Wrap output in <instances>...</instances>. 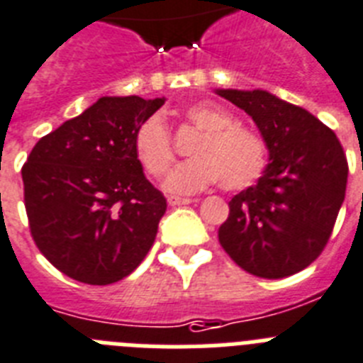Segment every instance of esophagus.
<instances>
[{"label":"esophagus","mask_w":363,"mask_h":363,"mask_svg":"<svg viewBox=\"0 0 363 363\" xmlns=\"http://www.w3.org/2000/svg\"><path fill=\"white\" fill-rule=\"evenodd\" d=\"M191 201L190 197H179V196H167V203L169 206H179V205H190Z\"/></svg>","instance_id":"34e87169"}]
</instances>
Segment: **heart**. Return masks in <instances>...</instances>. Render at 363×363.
<instances>
[{
	"label": "heart",
	"mask_w": 363,
	"mask_h": 363,
	"mask_svg": "<svg viewBox=\"0 0 363 363\" xmlns=\"http://www.w3.org/2000/svg\"><path fill=\"white\" fill-rule=\"evenodd\" d=\"M184 120L203 135L191 147V160L167 175L164 188L169 194H196L221 181L228 191L245 190L266 169V144L245 127L236 125L223 106L201 101L182 112ZM135 157L149 177L160 179L175 160V145L166 121L149 116L133 136Z\"/></svg>",
	"instance_id": "b5f03b06"
}]
</instances>
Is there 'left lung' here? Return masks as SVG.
I'll return each instance as SVG.
<instances>
[{"instance_id": "left-lung-1", "label": "left lung", "mask_w": 363, "mask_h": 363, "mask_svg": "<svg viewBox=\"0 0 363 363\" xmlns=\"http://www.w3.org/2000/svg\"><path fill=\"white\" fill-rule=\"evenodd\" d=\"M251 116L269 149L264 175L228 201L221 247L242 269L284 279L308 267L330 238L349 164L334 130L266 90H218Z\"/></svg>"}]
</instances>
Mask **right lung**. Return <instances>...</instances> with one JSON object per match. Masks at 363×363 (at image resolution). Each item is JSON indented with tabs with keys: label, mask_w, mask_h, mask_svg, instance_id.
I'll return each mask as SVG.
<instances>
[{
	"label": "right lung",
	"mask_w": 363,
	"mask_h": 363,
	"mask_svg": "<svg viewBox=\"0 0 363 363\" xmlns=\"http://www.w3.org/2000/svg\"><path fill=\"white\" fill-rule=\"evenodd\" d=\"M164 99L101 97L42 136L21 167L31 236L69 279L92 286L130 275L155 242L166 199L145 179L135 130Z\"/></svg>",
	"instance_id": "add662e5"
}]
</instances>
